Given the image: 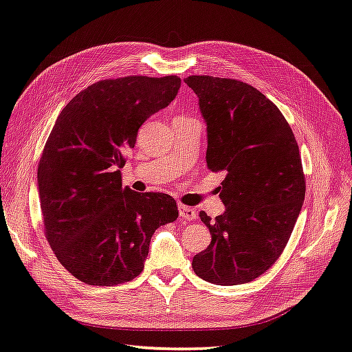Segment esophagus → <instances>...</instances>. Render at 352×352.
<instances>
[{
  "label": "esophagus",
  "mask_w": 352,
  "mask_h": 352,
  "mask_svg": "<svg viewBox=\"0 0 352 352\" xmlns=\"http://www.w3.org/2000/svg\"><path fill=\"white\" fill-rule=\"evenodd\" d=\"M178 215H180L182 219H186V221H192L197 217L195 210L189 208V206H184V204H180L178 206Z\"/></svg>",
  "instance_id": "obj_1"
}]
</instances>
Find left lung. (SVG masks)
I'll return each instance as SVG.
<instances>
[{
	"mask_svg": "<svg viewBox=\"0 0 352 352\" xmlns=\"http://www.w3.org/2000/svg\"><path fill=\"white\" fill-rule=\"evenodd\" d=\"M208 123L206 162L223 172V215L212 219L208 249L192 259L199 278L239 285L264 274L284 252L305 198V175L294 134L279 108L236 79L189 76Z\"/></svg>",
	"mask_w": 352,
	"mask_h": 352,
	"instance_id": "left-lung-1",
	"label": "left lung"
}]
</instances>
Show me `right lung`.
I'll use <instances>...</instances> for the list:
<instances>
[{
    "label": "right lung",
    "instance_id": "add662e5",
    "mask_svg": "<svg viewBox=\"0 0 352 352\" xmlns=\"http://www.w3.org/2000/svg\"><path fill=\"white\" fill-rule=\"evenodd\" d=\"M180 85L178 76L99 80L54 122L38 164L44 233L59 263L85 284L139 276L153 233L178 218L174 198L123 188L119 169L139 128Z\"/></svg>",
    "mask_w": 352,
    "mask_h": 352
}]
</instances>
